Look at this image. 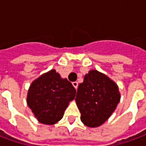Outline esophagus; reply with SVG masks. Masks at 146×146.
Returning <instances> with one entry per match:
<instances>
[{
  "mask_svg": "<svg viewBox=\"0 0 146 146\" xmlns=\"http://www.w3.org/2000/svg\"><path fill=\"white\" fill-rule=\"evenodd\" d=\"M73 85L75 88L77 89V88H78V83L76 82V81H74V82H73Z\"/></svg>",
  "mask_w": 146,
  "mask_h": 146,
  "instance_id": "34e87169",
  "label": "esophagus"
}]
</instances>
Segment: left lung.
Returning a JSON list of instances; mask_svg holds the SVG:
<instances>
[{"instance_id":"8db88e82","label":"left lung","mask_w":146,"mask_h":146,"mask_svg":"<svg viewBox=\"0 0 146 146\" xmlns=\"http://www.w3.org/2000/svg\"><path fill=\"white\" fill-rule=\"evenodd\" d=\"M119 99L116 83L97 70H91L84 76L75 98L81 121L90 127L104 123L116 110Z\"/></svg>"}]
</instances>
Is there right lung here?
I'll return each instance as SVG.
<instances>
[{"instance_id":"1","label":"right lung","mask_w":146,"mask_h":146,"mask_svg":"<svg viewBox=\"0 0 146 146\" xmlns=\"http://www.w3.org/2000/svg\"><path fill=\"white\" fill-rule=\"evenodd\" d=\"M75 95L76 89L72 84L51 70L32 82L27 101L39 122L51 125L62 118Z\"/></svg>"}]
</instances>
